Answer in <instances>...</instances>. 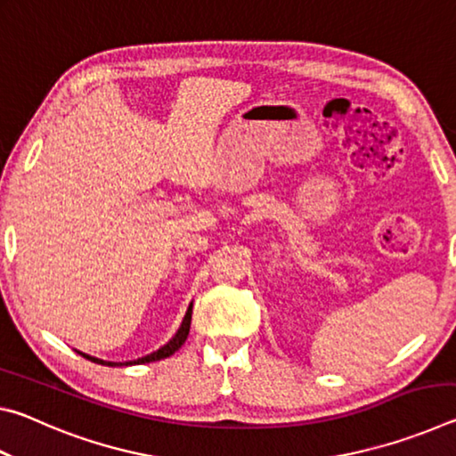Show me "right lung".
I'll return each mask as SVG.
<instances>
[{
	"instance_id": "obj_1",
	"label": "right lung",
	"mask_w": 456,
	"mask_h": 456,
	"mask_svg": "<svg viewBox=\"0 0 456 456\" xmlns=\"http://www.w3.org/2000/svg\"><path fill=\"white\" fill-rule=\"evenodd\" d=\"M191 314H192V302L189 304L187 307V314H184V318L181 322V328L176 330V334L168 339V342L165 346H160V348L157 352H151L146 354V356L142 358H136V360H130V362H106V360H100V358H94V356H88V354H84L80 350H76L80 354V356H84L90 362H94V364H102V366H136V364H149V362H157V360H163V358H168L173 356V354L181 348V346L184 344V339H187L189 336V328H191Z\"/></svg>"
}]
</instances>
